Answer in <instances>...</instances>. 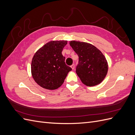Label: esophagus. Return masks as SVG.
<instances>
[{"instance_id": "34e87169", "label": "esophagus", "mask_w": 135, "mask_h": 135, "mask_svg": "<svg viewBox=\"0 0 135 135\" xmlns=\"http://www.w3.org/2000/svg\"><path fill=\"white\" fill-rule=\"evenodd\" d=\"M74 67H75V65H74V64H73V65H71V69H73H73H74Z\"/></svg>"}]
</instances>
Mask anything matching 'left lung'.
<instances>
[{
    "instance_id": "8db88e82",
    "label": "left lung",
    "mask_w": 135,
    "mask_h": 135,
    "mask_svg": "<svg viewBox=\"0 0 135 135\" xmlns=\"http://www.w3.org/2000/svg\"><path fill=\"white\" fill-rule=\"evenodd\" d=\"M69 44L79 56L76 73L81 82L89 87L101 83L108 71V64L103 53L88 43L72 40Z\"/></svg>"
}]
</instances>
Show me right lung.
<instances>
[{"instance_id":"right-lung-1","label":"right lung","mask_w":135,"mask_h":135,"mask_svg":"<svg viewBox=\"0 0 135 135\" xmlns=\"http://www.w3.org/2000/svg\"><path fill=\"white\" fill-rule=\"evenodd\" d=\"M67 40H53L44 44L32 57L31 71L35 82L43 88L54 90L64 82L72 69L65 62L62 55Z\"/></svg>"}]
</instances>
